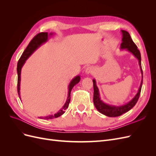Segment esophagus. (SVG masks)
Segmentation results:
<instances>
[{
  "label": "esophagus",
  "instance_id": "1",
  "mask_svg": "<svg viewBox=\"0 0 156 156\" xmlns=\"http://www.w3.org/2000/svg\"><path fill=\"white\" fill-rule=\"evenodd\" d=\"M94 72V69L91 66H88L85 69V73L87 74H91Z\"/></svg>",
  "mask_w": 156,
  "mask_h": 156
}]
</instances>
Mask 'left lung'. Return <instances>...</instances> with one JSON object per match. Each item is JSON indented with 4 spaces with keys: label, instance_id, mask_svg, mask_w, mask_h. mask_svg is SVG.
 Instances as JSON below:
<instances>
[{
    "label": "left lung",
    "instance_id": "1",
    "mask_svg": "<svg viewBox=\"0 0 156 156\" xmlns=\"http://www.w3.org/2000/svg\"><path fill=\"white\" fill-rule=\"evenodd\" d=\"M122 42L120 45V48L122 49H126L127 51L131 52L135 57L139 60V64L140 69L141 73H142V80H141L140 88L137 94L132 100L127 103L126 105L122 106H115V105H110L107 103H105L101 100L100 97V93H99V89L96 86V82L95 79H93V86H94V104L95 105L97 110L101 114L109 117H116L122 115L124 113L129 111L130 109L133 108L137 102L140 94L141 91V88L143 85V69L141 67V56L140 51L138 49L137 47L132 40L130 34L126 30H122Z\"/></svg>",
    "mask_w": 156,
    "mask_h": 156
}]
</instances>
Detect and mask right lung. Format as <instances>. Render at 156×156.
<instances>
[{
    "instance_id": "add662e5",
    "label": "right lung",
    "mask_w": 156,
    "mask_h": 156,
    "mask_svg": "<svg viewBox=\"0 0 156 156\" xmlns=\"http://www.w3.org/2000/svg\"><path fill=\"white\" fill-rule=\"evenodd\" d=\"M53 33H51L49 35H52ZM48 32H40L39 34H37V35H36L33 39L30 41V42L29 43V44L28 45V46L27 47V48L25 49V50L23 52V53L22 54L21 58H20L18 61L17 63V92L19 94V97L20 98V82H21V68L23 67V66L24 65L25 61L27 60V58L29 57V56L34 53V51L35 50H36L39 47L43 44L45 42H46L48 41ZM80 79H81V77H80L79 75L78 76H76L75 78H73L72 81L70 82L69 84V90H68V96L67 98V100L66 101L64 105L62 107V108L57 112L54 115H49L45 117H40V119H44L45 120H49V119H55V118H57L61 115H62L65 112V110L69 106V103L70 102V94H71V91H72V88H73V87L77 84L79 81Z\"/></svg>"
}]
</instances>
